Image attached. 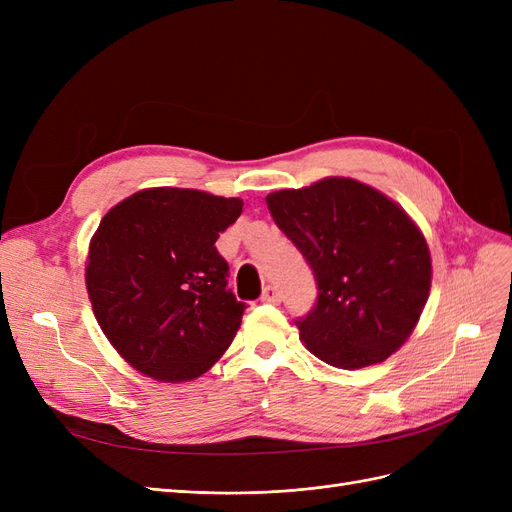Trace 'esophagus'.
<instances>
[{
  "mask_svg": "<svg viewBox=\"0 0 512 512\" xmlns=\"http://www.w3.org/2000/svg\"><path fill=\"white\" fill-rule=\"evenodd\" d=\"M262 301H265V303H280V290H277V286H267L265 292H262Z\"/></svg>",
  "mask_w": 512,
  "mask_h": 512,
  "instance_id": "1",
  "label": "esophagus"
}]
</instances>
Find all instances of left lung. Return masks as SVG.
<instances>
[{"instance_id":"left-lung-1","label":"left lung","mask_w":512,"mask_h":512,"mask_svg":"<svg viewBox=\"0 0 512 512\" xmlns=\"http://www.w3.org/2000/svg\"><path fill=\"white\" fill-rule=\"evenodd\" d=\"M267 207L318 282L314 309L297 320L305 348L333 367L361 369L404 346L431 288L429 247L410 215L350 177L271 192Z\"/></svg>"}]
</instances>
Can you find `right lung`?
I'll return each instance as SVG.
<instances>
[{
    "mask_svg": "<svg viewBox=\"0 0 512 512\" xmlns=\"http://www.w3.org/2000/svg\"><path fill=\"white\" fill-rule=\"evenodd\" d=\"M241 198L147 188L108 211L89 241L85 284L111 346L158 382L203 376L235 339L245 303L215 250Z\"/></svg>",
    "mask_w": 512,
    "mask_h": 512,
    "instance_id": "obj_1",
    "label": "right lung"
}]
</instances>
